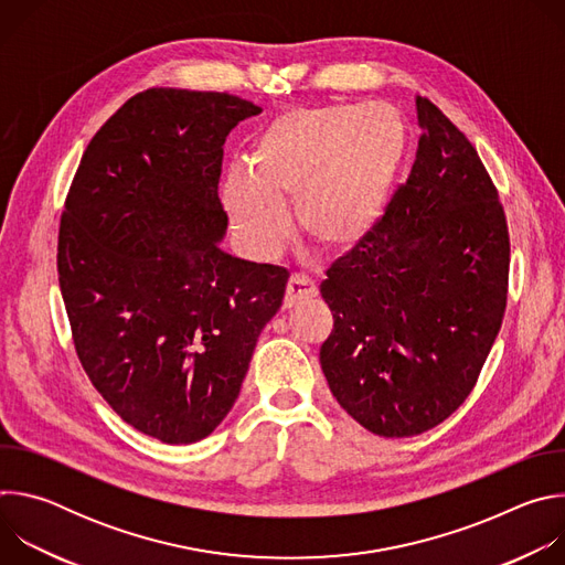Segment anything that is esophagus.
<instances>
[{
  "instance_id": "obj_1",
  "label": "esophagus",
  "mask_w": 565,
  "mask_h": 565,
  "mask_svg": "<svg viewBox=\"0 0 565 565\" xmlns=\"http://www.w3.org/2000/svg\"><path fill=\"white\" fill-rule=\"evenodd\" d=\"M317 284L312 279H308L306 275H292L288 279V286H286V295H284V308H292L297 306L299 301L303 299H310V297H317Z\"/></svg>"
}]
</instances>
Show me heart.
Instances as JSON below:
<instances>
[{"mask_svg": "<svg viewBox=\"0 0 565 565\" xmlns=\"http://www.w3.org/2000/svg\"><path fill=\"white\" fill-rule=\"evenodd\" d=\"M409 153V129L386 105L290 109L253 138L248 170L223 181V205L250 255L273 257L290 236L286 203L310 244L353 250L375 227Z\"/></svg>", "mask_w": 565, "mask_h": 565, "instance_id": "obj_1", "label": "heart"}]
</instances>
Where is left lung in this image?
<instances>
[{
  "instance_id": "obj_1",
  "label": "left lung",
  "mask_w": 565,
  "mask_h": 565,
  "mask_svg": "<svg viewBox=\"0 0 565 565\" xmlns=\"http://www.w3.org/2000/svg\"><path fill=\"white\" fill-rule=\"evenodd\" d=\"M416 109L407 183L319 286L333 310L321 371L342 409L384 438L429 431L462 405L508 301L499 192L467 136L429 98Z\"/></svg>"
}]
</instances>
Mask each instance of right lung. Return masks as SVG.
<instances>
[{
	"mask_svg": "<svg viewBox=\"0 0 565 565\" xmlns=\"http://www.w3.org/2000/svg\"><path fill=\"white\" fill-rule=\"evenodd\" d=\"M257 114L218 92L136 94L64 201L57 279L79 364L127 425L168 445L227 416L290 277L218 248L223 142Z\"/></svg>",
	"mask_w": 565,
	"mask_h": 565,
	"instance_id": "obj_1",
	"label": "right lung"
}]
</instances>
